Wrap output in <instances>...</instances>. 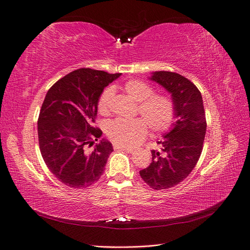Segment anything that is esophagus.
<instances>
[{
  "label": "esophagus",
  "instance_id": "34e87169",
  "mask_svg": "<svg viewBox=\"0 0 250 250\" xmlns=\"http://www.w3.org/2000/svg\"><path fill=\"white\" fill-rule=\"evenodd\" d=\"M113 149H116V150L122 149V150H125V151H128V152H132V151H133V149H131V148H129V147L120 146V145H117V144H115V145H113Z\"/></svg>",
  "mask_w": 250,
  "mask_h": 250
}]
</instances>
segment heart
<instances>
[{
  "instance_id": "1",
  "label": "heart",
  "mask_w": 250,
  "mask_h": 250,
  "mask_svg": "<svg viewBox=\"0 0 250 250\" xmlns=\"http://www.w3.org/2000/svg\"><path fill=\"white\" fill-rule=\"evenodd\" d=\"M123 88L138 102L137 112L143 118L117 119L106 125L107 137L117 145L132 147L146 138L148 127L154 133L167 131L175 119L176 108L172 98L165 94H153V88L145 81L131 79L124 83ZM113 89L106 87L98 100V110L107 115L111 107Z\"/></svg>"
}]
</instances>
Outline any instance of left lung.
Listing matches in <instances>:
<instances>
[{"label": "left lung", "mask_w": 250, "mask_h": 250, "mask_svg": "<svg viewBox=\"0 0 250 250\" xmlns=\"http://www.w3.org/2000/svg\"><path fill=\"white\" fill-rule=\"evenodd\" d=\"M151 80L165 87L175 104L177 121L172 130L152 150V162L140 171L143 180L154 190H166L188 176L202 152L207 120L202 96L193 82L173 72H154Z\"/></svg>", "instance_id": "1"}]
</instances>
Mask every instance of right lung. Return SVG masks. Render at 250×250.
<instances>
[{"label": "right lung", "mask_w": 250, "mask_h": 250, "mask_svg": "<svg viewBox=\"0 0 250 250\" xmlns=\"http://www.w3.org/2000/svg\"><path fill=\"white\" fill-rule=\"evenodd\" d=\"M89 67L73 71L53 84L42 105L37 131L41 153L53 175L70 188L97 183L113 151L94 126L104 87L120 77Z\"/></svg>", "instance_id": "add662e5"}]
</instances>
